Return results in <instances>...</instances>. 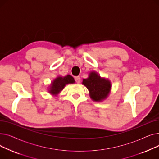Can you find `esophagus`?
<instances>
[{
  "label": "esophagus",
  "instance_id": "esophagus-1",
  "mask_svg": "<svg viewBox=\"0 0 159 159\" xmlns=\"http://www.w3.org/2000/svg\"><path fill=\"white\" fill-rule=\"evenodd\" d=\"M75 82H76L77 83H80V77L79 76L75 77Z\"/></svg>",
  "mask_w": 159,
  "mask_h": 159
}]
</instances>
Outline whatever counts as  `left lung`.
<instances>
[{
    "label": "left lung",
    "mask_w": 159,
    "mask_h": 159,
    "mask_svg": "<svg viewBox=\"0 0 159 159\" xmlns=\"http://www.w3.org/2000/svg\"><path fill=\"white\" fill-rule=\"evenodd\" d=\"M82 84L88 88L91 98L95 102H101L106 99L111 88V82L101 77L95 71L90 72L88 78L83 79Z\"/></svg>",
    "instance_id": "1"
}]
</instances>
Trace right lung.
Instances as JSON below:
<instances>
[{
  "instance_id": "right-lung-1",
  "label": "right lung",
  "mask_w": 159,
  "mask_h": 159,
  "mask_svg": "<svg viewBox=\"0 0 159 159\" xmlns=\"http://www.w3.org/2000/svg\"><path fill=\"white\" fill-rule=\"evenodd\" d=\"M75 80L70 75L65 77L58 76L51 83L49 88V93L54 96H57L64 89L66 84H73Z\"/></svg>"
}]
</instances>
